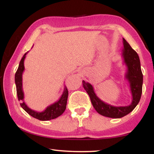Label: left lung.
<instances>
[{
	"label": "left lung",
	"instance_id": "8db88e82",
	"mask_svg": "<svg viewBox=\"0 0 154 154\" xmlns=\"http://www.w3.org/2000/svg\"><path fill=\"white\" fill-rule=\"evenodd\" d=\"M123 43L122 57L123 58V63L127 67L125 78L129 85L132 94L131 104L125 106H115L103 102L95 94L91 84L83 81L84 89L89 94L94 109L102 116L113 119H120L131 112L138 104L142 92L143 74L141 70L140 57L124 38H123Z\"/></svg>",
	"mask_w": 154,
	"mask_h": 154
}]
</instances>
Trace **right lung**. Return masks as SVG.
I'll list each match as a JSON object with an SVG mask.
<instances>
[{
  "mask_svg": "<svg viewBox=\"0 0 154 154\" xmlns=\"http://www.w3.org/2000/svg\"><path fill=\"white\" fill-rule=\"evenodd\" d=\"M27 53H28V52H26L22 57L15 73V76H14L18 100L21 102V106L29 115L35 118V119L40 120V121H49V120L56 119V118L62 115L66 109L69 94L68 90H67L66 87L64 86V91H63L60 98L57 102L47 106V108L43 111H36L29 108L24 101V94L22 88V74L24 71V60L26 58Z\"/></svg>",
  "mask_w": 154,
  "mask_h": 154,
  "instance_id": "obj_1",
  "label": "right lung"
}]
</instances>
